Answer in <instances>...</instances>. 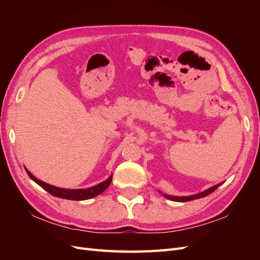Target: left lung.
Instances as JSON below:
<instances>
[{"label": "left lung", "instance_id": "8db88e82", "mask_svg": "<svg viewBox=\"0 0 260 260\" xmlns=\"http://www.w3.org/2000/svg\"><path fill=\"white\" fill-rule=\"evenodd\" d=\"M220 184H221V183H219V184H217V185L211 186V187L207 188L206 191L201 192V193H199V194H194V195H191V196H171V195H167V194H164V196H165V198H166V199L170 200V201H175V202H188V201L198 200V199H201V198H205V196L209 195L211 192H214Z\"/></svg>", "mask_w": 260, "mask_h": 260}]
</instances>
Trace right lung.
Here are the masks:
<instances>
[{
	"mask_svg": "<svg viewBox=\"0 0 260 260\" xmlns=\"http://www.w3.org/2000/svg\"><path fill=\"white\" fill-rule=\"evenodd\" d=\"M25 169L30 179H32L37 184L43 187L45 191H48L53 196H56V198H59V199H66V200H73V201H84V200L95 198V196L100 195L101 193H103L106 190L108 185L111 184L112 178H113V175H111V177H109L107 180L94 186H91L88 188H77V190H70V188H61V187L51 185L49 183H45L43 181L39 180L35 176L31 175V172L27 168Z\"/></svg>",
	"mask_w": 260,
	"mask_h": 260,
	"instance_id": "right-lung-1",
	"label": "right lung"
}]
</instances>
